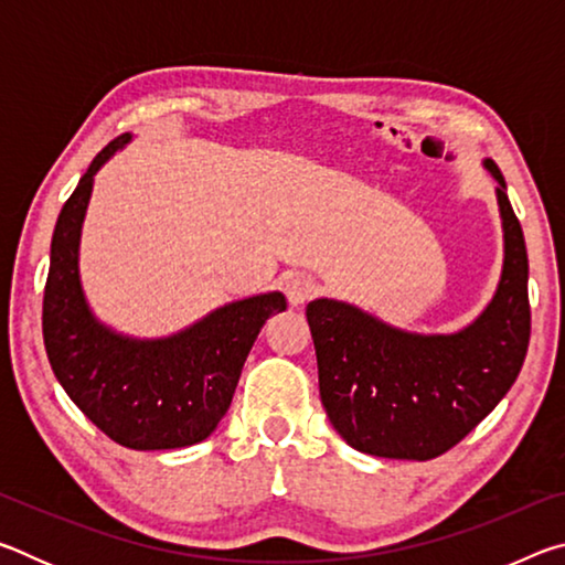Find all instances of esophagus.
<instances>
[{
    "instance_id": "obj_1",
    "label": "esophagus",
    "mask_w": 565,
    "mask_h": 565,
    "mask_svg": "<svg viewBox=\"0 0 565 565\" xmlns=\"http://www.w3.org/2000/svg\"><path fill=\"white\" fill-rule=\"evenodd\" d=\"M284 289H286V296H289V301L294 306H301V303L311 301L313 296H317L319 284L306 274H291V276H286Z\"/></svg>"
}]
</instances>
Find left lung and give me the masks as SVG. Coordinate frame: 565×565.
I'll return each mask as SVG.
<instances>
[{
  "mask_svg": "<svg viewBox=\"0 0 565 565\" xmlns=\"http://www.w3.org/2000/svg\"><path fill=\"white\" fill-rule=\"evenodd\" d=\"M483 167L499 181L503 269L493 299L468 327L414 333L347 301L306 306L321 404L339 436L361 454L408 461L441 456L519 379L531 339L529 256L501 169L491 159Z\"/></svg>",
  "mask_w": 565,
  "mask_h": 565,
  "instance_id": "left-lung-1",
  "label": "left lung"
}]
</instances>
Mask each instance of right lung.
<instances>
[{
    "label": "right lung",
    "instance_id": "1",
    "mask_svg": "<svg viewBox=\"0 0 565 565\" xmlns=\"http://www.w3.org/2000/svg\"><path fill=\"white\" fill-rule=\"evenodd\" d=\"M104 147L66 199L52 236L42 331L52 371L99 431L134 451L194 446L212 436L232 406L244 361L281 291L248 296L164 339H134L94 317L79 279V238L94 174L129 145Z\"/></svg>",
    "mask_w": 565,
    "mask_h": 565
}]
</instances>
